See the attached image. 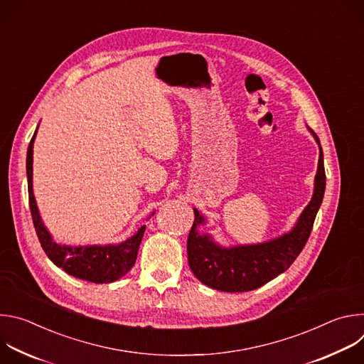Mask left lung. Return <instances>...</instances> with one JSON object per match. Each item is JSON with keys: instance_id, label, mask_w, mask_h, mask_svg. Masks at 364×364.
<instances>
[{"instance_id": "obj_1", "label": "left lung", "mask_w": 364, "mask_h": 364, "mask_svg": "<svg viewBox=\"0 0 364 364\" xmlns=\"http://www.w3.org/2000/svg\"><path fill=\"white\" fill-rule=\"evenodd\" d=\"M311 134L320 145L316 132L311 131ZM324 191V155L320 145L313 198L291 232L264 243L222 247L213 242L212 236L197 232V226L204 223V218L194 209V223L187 239L190 269L198 281L218 291L245 292L265 285L285 272L304 249L323 203Z\"/></svg>"}]
</instances>
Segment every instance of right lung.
I'll list each match as a JSON object with an SVG mask.
<instances>
[{
  "label": "right lung",
  "mask_w": 364,
  "mask_h": 364,
  "mask_svg": "<svg viewBox=\"0 0 364 364\" xmlns=\"http://www.w3.org/2000/svg\"><path fill=\"white\" fill-rule=\"evenodd\" d=\"M36 134L37 129L27 149V183L31 218L43 250L46 252L51 262L59 268H63L65 272L75 278L95 284H109L122 278L134 267L136 261L138 247L144 236L145 226H141L134 236H131L129 239L119 245H93L76 247L58 245L41 222L36 198L33 194V145Z\"/></svg>",
  "instance_id": "1"
}]
</instances>
